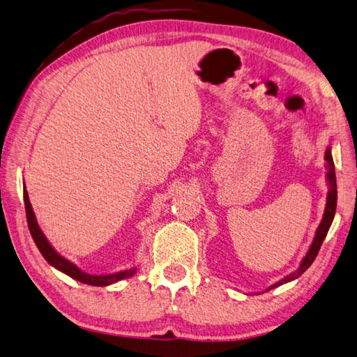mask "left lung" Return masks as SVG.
<instances>
[{"mask_svg":"<svg viewBox=\"0 0 357 357\" xmlns=\"http://www.w3.org/2000/svg\"><path fill=\"white\" fill-rule=\"evenodd\" d=\"M325 160H326V183H328V193H326V206H325V212H323V218L319 225V228L315 231V236H314V241L310 243L309 250L306 252V256L303 257V261L300 262V267H298L295 271H291L290 275L284 276L282 280H280L275 284H271V286L267 290L271 289H276L282 286V284H287L290 281L296 280V278H300L304 271H306L312 262L315 261L317 255H319L320 251V246L325 241V237L328 234L329 228H331L333 225V220L335 215V207H337V183H335V168H334V160H333V153H331V145L326 148L325 151ZM265 290V291H267ZM264 294V291H262Z\"/></svg>","mask_w":357,"mask_h":357,"instance_id":"obj_1","label":"left lung"}]
</instances>
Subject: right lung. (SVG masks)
I'll list each match as a JSON object with an SVG mask.
<instances>
[{
    "label": "right lung",
    "mask_w": 357,
    "mask_h": 357,
    "mask_svg": "<svg viewBox=\"0 0 357 357\" xmlns=\"http://www.w3.org/2000/svg\"><path fill=\"white\" fill-rule=\"evenodd\" d=\"M23 198H24L26 217H28V226H29L31 236H32V238H34L37 248L42 252L45 261H47L51 267H54L56 270L62 271V273H66L67 276L73 278V280H76V281H79L82 284H89V286H95V287L111 286V284H115L121 280H128V278H131L137 273V267L120 270V271H115V273H109V275L86 273V271L81 270L76 264H73L71 261H68L67 257L59 255V252L54 250V246L50 243L47 236L43 234V231L40 229V226H38V223H37L36 213H34V211H32L28 190H26L24 185H23Z\"/></svg>",
    "instance_id": "obj_1"
}]
</instances>
